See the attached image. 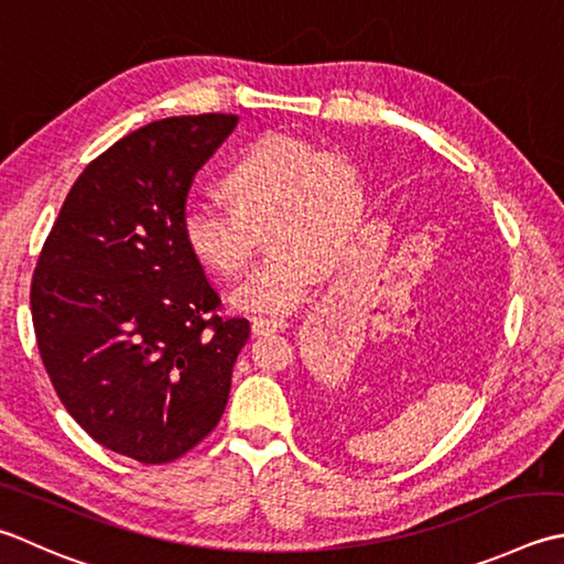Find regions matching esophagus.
Wrapping results in <instances>:
<instances>
[{
  "instance_id": "1",
  "label": "esophagus",
  "mask_w": 564,
  "mask_h": 564,
  "mask_svg": "<svg viewBox=\"0 0 564 564\" xmlns=\"http://www.w3.org/2000/svg\"><path fill=\"white\" fill-rule=\"evenodd\" d=\"M289 327L285 319H267V317H257L251 319V333L261 337V335H271V333H283V329Z\"/></svg>"
}]
</instances>
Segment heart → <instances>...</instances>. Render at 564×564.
I'll use <instances>...</instances> for the list:
<instances>
[{
    "label": "heart",
    "mask_w": 564,
    "mask_h": 564,
    "mask_svg": "<svg viewBox=\"0 0 564 564\" xmlns=\"http://www.w3.org/2000/svg\"><path fill=\"white\" fill-rule=\"evenodd\" d=\"M231 203H191L183 213V239L205 269L237 275L249 267L251 229L267 225L273 247L261 267L231 293L237 311L291 315L323 281L325 259L355 245L361 209V178L345 153L285 134L261 137L241 151L223 178Z\"/></svg>",
    "instance_id": "heart-1"
}]
</instances>
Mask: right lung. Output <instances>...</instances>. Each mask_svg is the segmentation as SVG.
Wrapping results in <instances>:
<instances>
[{"instance_id":"right-lung-1","label":"right lung","mask_w":564,"mask_h":564,"mask_svg":"<svg viewBox=\"0 0 564 564\" xmlns=\"http://www.w3.org/2000/svg\"><path fill=\"white\" fill-rule=\"evenodd\" d=\"M235 115L169 117L131 131L80 173L31 281L39 351L77 425L107 449L163 465L213 433L249 319L183 239L185 197Z\"/></svg>"}]
</instances>
